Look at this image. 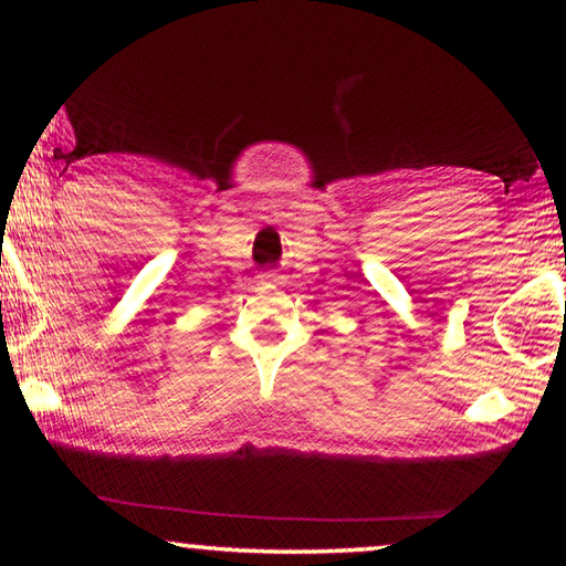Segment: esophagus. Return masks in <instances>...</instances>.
<instances>
[{"label":"esophagus","instance_id":"esophagus-1","mask_svg":"<svg viewBox=\"0 0 566 566\" xmlns=\"http://www.w3.org/2000/svg\"><path fill=\"white\" fill-rule=\"evenodd\" d=\"M276 282H280V276H276L274 272H264V274L260 276V284H262V286H276Z\"/></svg>","mask_w":566,"mask_h":566}]
</instances>
